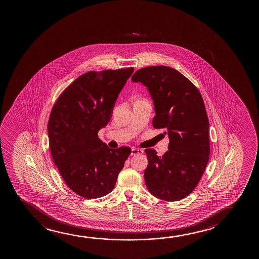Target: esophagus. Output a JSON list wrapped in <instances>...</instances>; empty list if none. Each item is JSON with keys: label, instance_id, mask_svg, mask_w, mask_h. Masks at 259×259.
I'll use <instances>...</instances> for the list:
<instances>
[{"label": "esophagus", "instance_id": "esophagus-1", "mask_svg": "<svg viewBox=\"0 0 259 259\" xmlns=\"http://www.w3.org/2000/svg\"><path fill=\"white\" fill-rule=\"evenodd\" d=\"M142 154H143V150H142V149H137V148H133V149H132V156H136V155H142Z\"/></svg>", "mask_w": 259, "mask_h": 259}]
</instances>
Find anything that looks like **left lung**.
<instances>
[{"label":"left lung","instance_id":"obj_1","mask_svg":"<svg viewBox=\"0 0 259 259\" xmlns=\"http://www.w3.org/2000/svg\"><path fill=\"white\" fill-rule=\"evenodd\" d=\"M131 79L149 89L156 112L153 126L164 129L170 139L163 156L145 149L146 186L156 198L180 201L195 189L209 161V120L202 96L188 78L168 66L142 68Z\"/></svg>","mask_w":259,"mask_h":259}]
</instances>
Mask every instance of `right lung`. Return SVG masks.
Instances as JSON below:
<instances>
[{
    "label": "right lung",
    "instance_id": "right-lung-1",
    "mask_svg": "<svg viewBox=\"0 0 259 259\" xmlns=\"http://www.w3.org/2000/svg\"><path fill=\"white\" fill-rule=\"evenodd\" d=\"M134 68L89 71L57 98L48 123L50 151L64 182L75 194L99 198L113 190L131 154L110 149L98 132L110 121L115 102Z\"/></svg>",
    "mask_w": 259,
    "mask_h": 259
}]
</instances>
